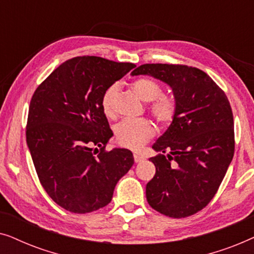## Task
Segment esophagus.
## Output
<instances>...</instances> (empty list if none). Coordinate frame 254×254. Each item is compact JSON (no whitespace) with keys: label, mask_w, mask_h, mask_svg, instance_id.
<instances>
[{"label":"esophagus","mask_w":254,"mask_h":254,"mask_svg":"<svg viewBox=\"0 0 254 254\" xmlns=\"http://www.w3.org/2000/svg\"><path fill=\"white\" fill-rule=\"evenodd\" d=\"M134 161H135V163H140L142 161H144V157L138 154H134Z\"/></svg>","instance_id":"34e87169"}]
</instances>
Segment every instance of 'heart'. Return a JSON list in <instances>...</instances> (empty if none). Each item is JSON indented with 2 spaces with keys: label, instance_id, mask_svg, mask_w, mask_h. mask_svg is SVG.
Returning <instances> with one entry per match:
<instances>
[{
  "label": "heart",
  "instance_id": "b5f03b06",
  "mask_svg": "<svg viewBox=\"0 0 254 254\" xmlns=\"http://www.w3.org/2000/svg\"><path fill=\"white\" fill-rule=\"evenodd\" d=\"M130 88L137 97L147 102V110L159 126H168L175 120L177 104L172 97L163 95L159 83L149 77H140L130 83ZM119 91V85L112 84L104 91L100 106L107 118L116 116L114 100ZM155 135V126L148 119L123 120L116 127L117 142L125 148L137 150Z\"/></svg>",
  "mask_w": 254,
  "mask_h": 254
}]
</instances>
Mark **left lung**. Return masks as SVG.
<instances>
[{
    "label": "left lung",
    "mask_w": 254,
    "mask_h": 254,
    "mask_svg": "<svg viewBox=\"0 0 254 254\" xmlns=\"http://www.w3.org/2000/svg\"><path fill=\"white\" fill-rule=\"evenodd\" d=\"M131 75H150L172 88L177 113L155 142L156 173L145 187L151 208L184 218L203 209L216 194L235 152L234 116L223 90L195 67L145 64Z\"/></svg>",
    "instance_id": "left-lung-1"
}]
</instances>
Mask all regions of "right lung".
<instances>
[{
  "mask_svg": "<svg viewBox=\"0 0 254 254\" xmlns=\"http://www.w3.org/2000/svg\"><path fill=\"white\" fill-rule=\"evenodd\" d=\"M135 67L99 57H76L55 69L34 91L26 142L41 186L64 209L86 214L105 207L134 157L106 150L112 136L100 99Z\"/></svg>",
  "mask_w": 254,
  "mask_h": 254,
  "instance_id": "1",
  "label": "right lung"
}]
</instances>
